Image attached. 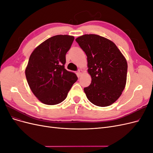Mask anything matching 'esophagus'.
<instances>
[{"mask_svg": "<svg viewBox=\"0 0 153 153\" xmlns=\"http://www.w3.org/2000/svg\"><path fill=\"white\" fill-rule=\"evenodd\" d=\"M83 73V71L82 70V69H78V76H80Z\"/></svg>", "mask_w": 153, "mask_h": 153, "instance_id": "1", "label": "esophagus"}]
</instances>
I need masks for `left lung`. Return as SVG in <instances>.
Returning <instances> with one entry per match:
<instances>
[{
    "label": "left lung",
    "instance_id": "1",
    "mask_svg": "<svg viewBox=\"0 0 153 153\" xmlns=\"http://www.w3.org/2000/svg\"><path fill=\"white\" fill-rule=\"evenodd\" d=\"M76 41L87 57L92 81L84 90L87 99L98 106L114 103L121 95L126 82V59L112 41L96 34H85Z\"/></svg>",
    "mask_w": 153,
    "mask_h": 153
}]
</instances>
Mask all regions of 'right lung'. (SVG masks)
<instances>
[{"label": "right lung", "instance_id": "obj_1", "mask_svg": "<svg viewBox=\"0 0 153 153\" xmlns=\"http://www.w3.org/2000/svg\"><path fill=\"white\" fill-rule=\"evenodd\" d=\"M74 39L68 35L51 37L39 45L29 57L25 69L27 82L34 94L46 105L61 103L78 80L75 73L64 68L66 54Z\"/></svg>", "mask_w": 153, "mask_h": 153}]
</instances>
